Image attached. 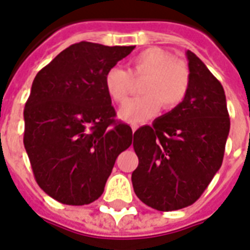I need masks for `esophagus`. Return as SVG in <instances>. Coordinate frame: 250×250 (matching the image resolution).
<instances>
[{
    "label": "esophagus",
    "instance_id": "obj_1",
    "mask_svg": "<svg viewBox=\"0 0 250 250\" xmlns=\"http://www.w3.org/2000/svg\"><path fill=\"white\" fill-rule=\"evenodd\" d=\"M138 128H139L138 125H131V129H132V132H135V131H136Z\"/></svg>",
    "mask_w": 250,
    "mask_h": 250
}]
</instances>
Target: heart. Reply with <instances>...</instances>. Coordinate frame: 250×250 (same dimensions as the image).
<instances>
[{
  "instance_id": "1",
  "label": "heart",
  "mask_w": 250,
  "mask_h": 250,
  "mask_svg": "<svg viewBox=\"0 0 250 250\" xmlns=\"http://www.w3.org/2000/svg\"><path fill=\"white\" fill-rule=\"evenodd\" d=\"M142 97L121 110V118L131 123L149 119L160 107L169 111L184 102L190 86L188 66L174 55L159 47H149L129 60L128 72L111 66L104 73V90L115 104H125L132 94L133 81H142Z\"/></svg>"
}]
</instances>
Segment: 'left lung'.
<instances>
[{"mask_svg":"<svg viewBox=\"0 0 250 250\" xmlns=\"http://www.w3.org/2000/svg\"><path fill=\"white\" fill-rule=\"evenodd\" d=\"M190 86L184 102L133 133L139 157L132 186L143 203L174 211L199 199L220 169L229 133L222 83L201 59L186 52Z\"/></svg>","mask_w":250,"mask_h":250,"instance_id":"left-lung-1","label":"left lung"}]
</instances>
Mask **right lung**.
Returning a JSON list of instances; mask_svg holds the SVG:
<instances>
[{"label": "right lung", "instance_id": "obj_1", "mask_svg": "<svg viewBox=\"0 0 250 250\" xmlns=\"http://www.w3.org/2000/svg\"><path fill=\"white\" fill-rule=\"evenodd\" d=\"M133 45H69L34 79L24 106L23 144L41 188L60 203L89 205L102 195L132 129L115 119L104 77Z\"/></svg>", "mask_w": 250, "mask_h": 250}]
</instances>
